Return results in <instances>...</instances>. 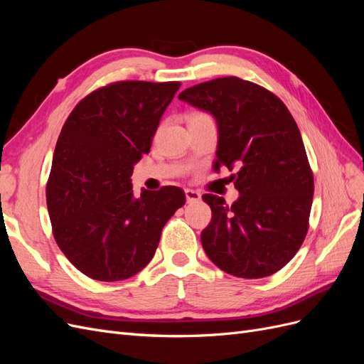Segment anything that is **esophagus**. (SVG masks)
<instances>
[{
    "label": "esophagus",
    "instance_id": "obj_1",
    "mask_svg": "<svg viewBox=\"0 0 364 364\" xmlns=\"http://www.w3.org/2000/svg\"><path fill=\"white\" fill-rule=\"evenodd\" d=\"M185 197H186V202H188V203L200 202V199H202L200 193H197L194 190H185Z\"/></svg>",
    "mask_w": 364,
    "mask_h": 364
}]
</instances>
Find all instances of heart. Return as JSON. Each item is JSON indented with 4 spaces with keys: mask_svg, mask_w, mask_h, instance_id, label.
Masks as SVG:
<instances>
[{
    "mask_svg": "<svg viewBox=\"0 0 364 364\" xmlns=\"http://www.w3.org/2000/svg\"><path fill=\"white\" fill-rule=\"evenodd\" d=\"M194 115H202V114H193V115H191V117H194Z\"/></svg>",
    "mask_w": 364,
    "mask_h": 364,
    "instance_id": "heart-1",
    "label": "heart"
}]
</instances>
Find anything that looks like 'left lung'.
<instances>
[{"mask_svg": "<svg viewBox=\"0 0 364 364\" xmlns=\"http://www.w3.org/2000/svg\"><path fill=\"white\" fill-rule=\"evenodd\" d=\"M179 100L215 118L214 171L237 170L232 205L203 196L213 211L200 235L205 253L232 277H270L296 255L308 230L314 181L299 127L277 95L238 77L191 86Z\"/></svg>", "mask_w": 364, "mask_h": 364, "instance_id": "obj_1", "label": "left lung"}]
</instances>
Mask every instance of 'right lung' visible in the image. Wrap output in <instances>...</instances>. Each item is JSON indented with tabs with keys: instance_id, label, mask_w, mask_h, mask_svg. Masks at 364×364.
I'll return each instance as SVG.
<instances>
[{
	"instance_id": "obj_1",
	"label": "right lung",
	"mask_w": 364,
	"mask_h": 364,
	"mask_svg": "<svg viewBox=\"0 0 364 364\" xmlns=\"http://www.w3.org/2000/svg\"><path fill=\"white\" fill-rule=\"evenodd\" d=\"M179 86L117 82L86 95L65 121L47 206L58 246L86 277L114 282L141 272L185 205L179 186L142 188L135 197L130 179Z\"/></svg>"
}]
</instances>
